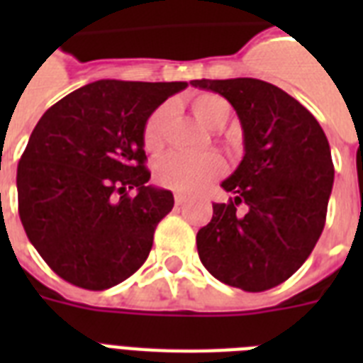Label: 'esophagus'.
Here are the masks:
<instances>
[{
	"label": "esophagus",
	"mask_w": 363,
	"mask_h": 363,
	"mask_svg": "<svg viewBox=\"0 0 363 363\" xmlns=\"http://www.w3.org/2000/svg\"><path fill=\"white\" fill-rule=\"evenodd\" d=\"M186 203V196L182 194H175V205H184Z\"/></svg>",
	"instance_id": "obj_1"
}]
</instances>
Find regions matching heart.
Masks as SVG:
<instances>
[{
    "instance_id": "obj_1",
    "label": "heart",
    "mask_w": 363,
    "mask_h": 363,
    "mask_svg": "<svg viewBox=\"0 0 363 363\" xmlns=\"http://www.w3.org/2000/svg\"><path fill=\"white\" fill-rule=\"evenodd\" d=\"M190 107L194 115L211 130H222L232 116V105L218 94H198L190 99ZM169 105H162L148 116L143 130V143L150 152H156L164 147L165 125L169 121ZM224 173H226V162L218 154L209 152L192 156V154L175 152L160 160L156 167V181L173 192L198 196Z\"/></svg>"
}]
</instances>
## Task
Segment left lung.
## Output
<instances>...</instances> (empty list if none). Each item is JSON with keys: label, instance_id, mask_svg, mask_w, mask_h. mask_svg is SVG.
Here are the masks:
<instances>
[{"label": "left lung", "instance_id": "obj_1", "mask_svg": "<svg viewBox=\"0 0 363 363\" xmlns=\"http://www.w3.org/2000/svg\"><path fill=\"white\" fill-rule=\"evenodd\" d=\"M232 104L245 156L222 188L228 203L198 232L205 269L224 284L264 292L296 273L326 224L333 162L316 118L275 84L258 79L192 81Z\"/></svg>", "mask_w": 363, "mask_h": 363}]
</instances>
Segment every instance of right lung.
<instances>
[{
    "instance_id": "add662e5",
    "label": "right lung",
    "mask_w": 363,
    "mask_h": 363,
    "mask_svg": "<svg viewBox=\"0 0 363 363\" xmlns=\"http://www.w3.org/2000/svg\"><path fill=\"white\" fill-rule=\"evenodd\" d=\"M186 86L98 81L67 94L37 122L16 171L18 215L64 281L105 290L145 264L175 199L147 186L143 130L158 105Z\"/></svg>"
}]
</instances>
